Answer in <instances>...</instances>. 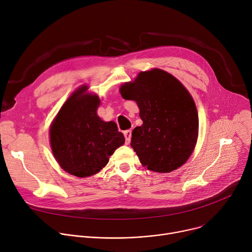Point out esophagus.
Here are the masks:
<instances>
[{
    "mask_svg": "<svg viewBox=\"0 0 252 252\" xmlns=\"http://www.w3.org/2000/svg\"><path fill=\"white\" fill-rule=\"evenodd\" d=\"M124 134H125V137H126V143H129V141H130V139H131V130H130V129H127V130H126V131L124 132Z\"/></svg>",
    "mask_w": 252,
    "mask_h": 252,
    "instance_id": "obj_1",
    "label": "esophagus"
}]
</instances>
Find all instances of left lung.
<instances>
[{
  "label": "left lung",
  "instance_id": "obj_1",
  "mask_svg": "<svg viewBox=\"0 0 252 252\" xmlns=\"http://www.w3.org/2000/svg\"><path fill=\"white\" fill-rule=\"evenodd\" d=\"M135 100L142 126L131 133L130 146L141 164L156 172H170L191 156L198 136V115L185 86L159 68L141 71L120 89Z\"/></svg>",
  "mask_w": 252,
  "mask_h": 252
}]
</instances>
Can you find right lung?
Masks as SVG:
<instances>
[{
  "label": "right lung",
  "mask_w": 252,
  "mask_h": 252,
  "mask_svg": "<svg viewBox=\"0 0 252 252\" xmlns=\"http://www.w3.org/2000/svg\"><path fill=\"white\" fill-rule=\"evenodd\" d=\"M83 86L65 100L50 127V143L60 166L78 177L98 172L125 136L115 122H103L96 114L100 100Z\"/></svg>",
  "instance_id": "obj_1"
}]
</instances>
